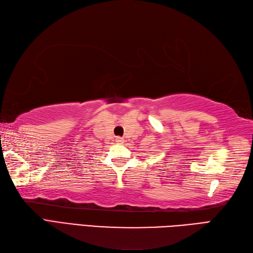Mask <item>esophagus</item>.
Segmentation results:
<instances>
[{"label":"esophagus","instance_id":"obj_1","mask_svg":"<svg viewBox=\"0 0 253 253\" xmlns=\"http://www.w3.org/2000/svg\"><path fill=\"white\" fill-rule=\"evenodd\" d=\"M116 142H117V143H119V144H121V143H123V138H121V137L118 136V137H116Z\"/></svg>","mask_w":253,"mask_h":253}]
</instances>
